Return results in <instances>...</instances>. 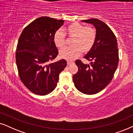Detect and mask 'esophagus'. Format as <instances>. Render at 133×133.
<instances>
[{
	"mask_svg": "<svg viewBox=\"0 0 133 133\" xmlns=\"http://www.w3.org/2000/svg\"><path fill=\"white\" fill-rule=\"evenodd\" d=\"M72 63H72V62H71V61H67V64H68V65H70V64H72Z\"/></svg>",
	"mask_w": 133,
	"mask_h": 133,
	"instance_id": "34e87169",
	"label": "esophagus"
}]
</instances>
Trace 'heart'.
<instances>
[{
	"label": "heart",
	"instance_id": "heart-1",
	"mask_svg": "<svg viewBox=\"0 0 133 133\" xmlns=\"http://www.w3.org/2000/svg\"><path fill=\"white\" fill-rule=\"evenodd\" d=\"M66 35L72 38L71 47L62 49L59 52L60 57L69 61H73L80 55L81 52H89L94 45L97 38L96 30L92 26H84L79 23H74L65 28ZM54 40L56 47L62 49L65 42V35L61 30L55 33Z\"/></svg>",
	"mask_w": 133,
	"mask_h": 133
}]
</instances>
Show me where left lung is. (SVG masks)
<instances>
[{
  "instance_id": "8db88e82",
  "label": "left lung",
  "mask_w": 133,
  "mask_h": 133,
  "mask_svg": "<svg viewBox=\"0 0 133 133\" xmlns=\"http://www.w3.org/2000/svg\"><path fill=\"white\" fill-rule=\"evenodd\" d=\"M82 22L92 24L97 31L92 49L84 58L91 61L84 64L75 61L78 71L73 76L75 88L85 94H95L102 91L111 82L118 63L117 41L111 28L99 19H89Z\"/></svg>"
}]
</instances>
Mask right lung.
<instances>
[{"label": "right lung", "mask_w": 133, "mask_h": 133, "mask_svg": "<svg viewBox=\"0 0 133 133\" xmlns=\"http://www.w3.org/2000/svg\"><path fill=\"white\" fill-rule=\"evenodd\" d=\"M63 24L61 19L40 17L28 24L19 38L16 51L19 76L26 88L36 95L52 92L67 65L64 59L48 64L58 55L54 37Z\"/></svg>", "instance_id": "right-lung-1"}]
</instances>
